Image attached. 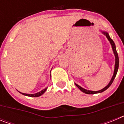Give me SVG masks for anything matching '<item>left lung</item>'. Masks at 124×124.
<instances>
[{"mask_svg": "<svg viewBox=\"0 0 124 124\" xmlns=\"http://www.w3.org/2000/svg\"><path fill=\"white\" fill-rule=\"evenodd\" d=\"M104 35L106 36L107 38L108 39L109 41H110V43L111 44L112 46V50L114 51V54L115 55V58H116V63H115V68H114V74H113V76L111 80H110V81L109 82V83L108 84L107 86H106L104 88L102 89L101 90H99V91H89V90H86L85 89L81 87V86H79V85H78L77 84H76V86H77L79 89L83 93H86V94H97V93H102L103 91H106L107 89L109 88L110 87V86L112 84L113 81L114 80L116 76V74H117V71H118V68H119V56H118V54H117V50H116V45H115L114 42L112 40L110 37H109V35L108 34V33L106 32V31H102Z\"/></svg>", "mask_w": 124, "mask_h": 124, "instance_id": "1", "label": "left lung"}]
</instances>
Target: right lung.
I'll use <instances>...</instances> for the list:
<instances>
[{"label": "right lung", "instance_id": "obj_1", "mask_svg": "<svg viewBox=\"0 0 124 124\" xmlns=\"http://www.w3.org/2000/svg\"><path fill=\"white\" fill-rule=\"evenodd\" d=\"M47 89V87L46 88L44 89H43L42 91H41L40 92H38V93H35V94H25V93H20V92H19L20 93H21L23 95H25V96H30V97H38V96H40L41 95H42L43 93H45V92L46 91Z\"/></svg>", "mask_w": 124, "mask_h": 124}]
</instances>
